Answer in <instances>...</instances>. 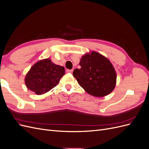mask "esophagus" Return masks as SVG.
Segmentation results:
<instances>
[{"mask_svg": "<svg viewBox=\"0 0 149 149\" xmlns=\"http://www.w3.org/2000/svg\"><path fill=\"white\" fill-rule=\"evenodd\" d=\"M73 71V70H66V73H72Z\"/></svg>", "mask_w": 149, "mask_h": 149, "instance_id": "esophagus-1", "label": "esophagus"}]
</instances>
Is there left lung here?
Returning <instances> with one entry per match:
<instances>
[{
  "mask_svg": "<svg viewBox=\"0 0 149 149\" xmlns=\"http://www.w3.org/2000/svg\"><path fill=\"white\" fill-rule=\"evenodd\" d=\"M80 69L73 71V76L88 94L103 97L113 91L116 73L110 61L96 52L84 55L79 62Z\"/></svg>",
  "mask_w": 149,
  "mask_h": 149,
  "instance_id": "obj_1",
  "label": "left lung"
}]
</instances>
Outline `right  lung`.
Returning a JSON list of instances; mask_svg holds the SVG:
<instances>
[{
	"label": "right lung",
	"mask_w": 149,
	"mask_h": 149,
	"mask_svg": "<svg viewBox=\"0 0 149 149\" xmlns=\"http://www.w3.org/2000/svg\"><path fill=\"white\" fill-rule=\"evenodd\" d=\"M65 71L63 66L54 64L49 58L40 60L26 74V86L37 95L46 93L58 84Z\"/></svg>",
	"instance_id": "obj_1"
}]
</instances>
